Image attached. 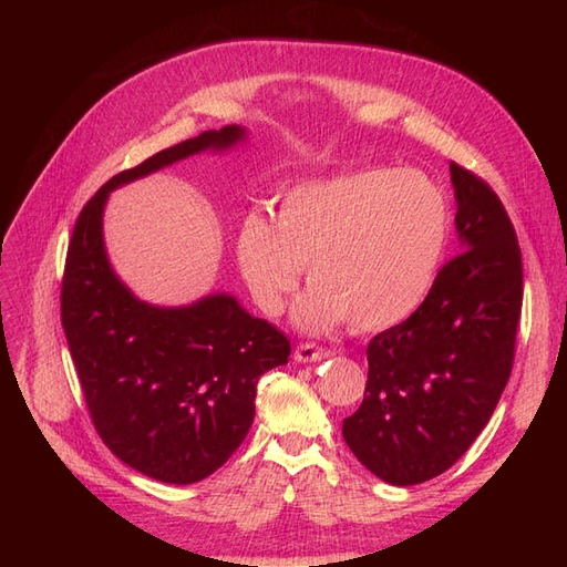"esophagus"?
<instances>
[{"label": "esophagus", "mask_w": 567, "mask_h": 567, "mask_svg": "<svg viewBox=\"0 0 567 567\" xmlns=\"http://www.w3.org/2000/svg\"><path fill=\"white\" fill-rule=\"evenodd\" d=\"M333 352L326 350V348H317L312 346V342H300V346L296 348V362L305 364V362H321V359L331 357Z\"/></svg>", "instance_id": "obj_1"}]
</instances>
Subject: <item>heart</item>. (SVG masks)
Returning <instances> with one entry per match:
<instances>
[{"mask_svg": "<svg viewBox=\"0 0 567 567\" xmlns=\"http://www.w3.org/2000/svg\"><path fill=\"white\" fill-rule=\"evenodd\" d=\"M450 200L419 169L364 167L288 186L269 219L250 213L236 231V262L257 305H296L302 331H354L404 321L431 293L450 238Z\"/></svg>", "mask_w": 567, "mask_h": 567, "instance_id": "obj_1", "label": "heart"}]
</instances>
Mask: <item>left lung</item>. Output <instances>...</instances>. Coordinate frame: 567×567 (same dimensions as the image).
<instances>
[{"label": "left lung", "instance_id": "obj_1", "mask_svg": "<svg viewBox=\"0 0 567 567\" xmlns=\"http://www.w3.org/2000/svg\"><path fill=\"white\" fill-rule=\"evenodd\" d=\"M461 252L419 310L373 336L362 406L342 421L352 454L406 487L452 468L483 433L508 383L523 307L516 229L492 186L456 163Z\"/></svg>", "mask_w": 567, "mask_h": 567}]
</instances>
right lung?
I'll return each instance as SVG.
<instances>
[{
    "label": "right lung",
    "mask_w": 567,
    "mask_h": 567,
    "mask_svg": "<svg viewBox=\"0 0 567 567\" xmlns=\"http://www.w3.org/2000/svg\"><path fill=\"white\" fill-rule=\"evenodd\" d=\"M244 140L238 125L208 130L123 169L84 205L68 246L61 323L96 433L130 468L169 485L227 463L250 431L257 381L288 362L290 342L227 293L186 307L134 298L109 262L104 208L117 186Z\"/></svg>",
    "instance_id": "add662e5"
}]
</instances>
